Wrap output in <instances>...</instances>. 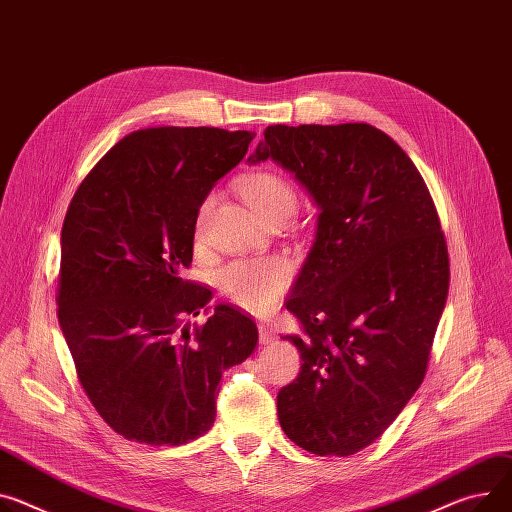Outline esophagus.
I'll use <instances>...</instances> for the list:
<instances>
[{"mask_svg": "<svg viewBox=\"0 0 512 512\" xmlns=\"http://www.w3.org/2000/svg\"><path fill=\"white\" fill-rule=\"evenodd\" d=\"M258 334H260V344H272L274 340H277V332H274L272 326L266 322L258 324Z\"/></svg>", "mask_w": 512, "mask_h": 512, "instance_id": "esophagus-1", "label": "esophagus"}]
</instances>
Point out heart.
<instances>
[{"instance_id": "b5f03b06", "label": "heart", "mask_w": 512, "mask_h": 512, "mask_svg": "<svg viewBox=\"0 0 512 512\" xmlns=\"http://www.w3.org/2000/svg\"><path fill=\"white\" fill-rule=\"evenodd\" d=\"M240 190L248 205L268 223H283L297 209V190L279 172L256 170L242 178ZM215 205V194L209 192L196 207L192 235L203 242L205 225ZM291 279V268L279 258H248L223 266L217 274L221 293L248 311H266L283 295Z\"/></svg>"}]
</instances>
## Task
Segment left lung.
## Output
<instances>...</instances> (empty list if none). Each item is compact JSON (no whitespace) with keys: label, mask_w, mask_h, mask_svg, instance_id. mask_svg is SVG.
<instances>
[{"label":"left lung","mask_w":512,"mask_h":512,"mask_svg":"<svg viewBox=\"0 0 512 512\" xmlns=\"http://www.w3.org/2000/svg\"><path fill=\"white\" fill-rule=\"evenodd\" d=\"M274 160L320 207L287 309L301 355L277 396L285 435L313 455L377 441L420 387L449 293V252L406 151L367 123L272 125L252 164Z\"/></svg>","instance_id":"obj_1"}]
</instances>
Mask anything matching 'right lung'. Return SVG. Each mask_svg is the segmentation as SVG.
<instances>
[{"mask_svg":"<svg viewBox=\"0 0 512 512\" xmlns=\"http://www.w3.org/2000/svg\"><path fill=\"white\" fill-rule=\"evenodd\" d=\"M248 131L151 127L116 143L77 186L61 229L57 316L88 400L127 441L184 445L217 414L225 369L258 342L254 320L182 277L194 213L238 166Z\"/></svg>","mask_w":512,"mask_h":512,"instance_id":"1","label":"right lung"}]
</instances>
